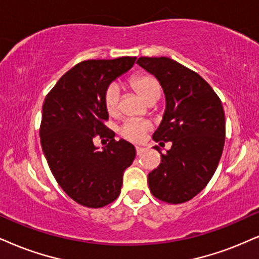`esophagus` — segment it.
<instances>
[{
  "label": "esophagus",
  "instance_id": "1",
  "mask_svg": "<svg viewBox=\"0 0 259 259\" xmlns=\"http://www.w3.org/2000/svg\"><path fill=\"white\" fill-rule=\"evenodd\" d=\"M144 152V148H140V146H136V154L137 155H142Z\"/></svg>",
  "mask_w": 259,
  "mask_h": 259
}]
</instances>
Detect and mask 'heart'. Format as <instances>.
<instances>
[{
    "label": "heart",
    "mask_w": 259,
    "mask_h": 259,
    "mask_svg": "<svg viewBox=\"0 0 259 259\" xmlns=\"http://www.w3.org/2000/svg\"><path fill=\"white\" fill-rule=\"evenodd\" d=\"M130 85L138 92L142 98L148 102V103H154L161 96V84L155 76L150 74H140L133 75L130 79ZM119 102H120V90L119 86L115 82H111L105 88L103 92V104L107 113L110 116L117 114L119 111ZM151 126L148 121L138 120V119H128L122 123L120 128V135L128 142L139 143L144 139L146 133L149 132Z\"/></svg>",
    "instance_id": "b5f03b06"
}]
</instances>
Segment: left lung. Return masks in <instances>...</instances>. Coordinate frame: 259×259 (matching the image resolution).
<instances>
[{
    "label": "left lung",
    "instance_id": "8db88e82",
    "mask_svg": "<svg viewBox=\"0 0 259 259\" xmlns=\"http://www.w3.org/2000/svg\"><path fill=\"white\" fill-rule=\"evenodd\" d=\"M137 63L158 79L167 102L152 139L159 145L171 143L148 175L150 192L162 202L185 203L206 186L221 158L226 137L221 100L198 73L169 57H139Z\"/></svg>",
    "mask_w": 259,
    "mask_h": 259
}]
</instances>
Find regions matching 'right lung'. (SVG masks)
I'll return each mask as SVG.
<instances>
[{
	"label": "right lung",
	"instance_id": "1",
	"mask_svg": "<svg viewBox=\"0 0 259 259\" xmlns=\"http://www.w3.org/2000/svg\"><path fill=\"white\" fill-rule=\"evenodd\" d=\"M137 57L86 60L66 72L47 95L41 109L40 144L50 170L65 192L86 207H103L121 192L124 169L136 157L135 146L114 139L105 126L109 115L103 92L135 65ZM96 138L110 143L99 151Z\"/></svg>",
	"mask_w": 259,
	"mask_h": 259
}]
</instances>
